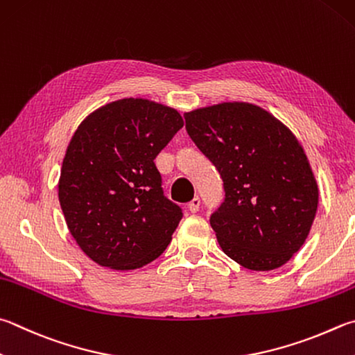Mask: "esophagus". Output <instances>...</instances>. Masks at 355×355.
<instances>
[{
    "mask_svg": "<svg viewBox=\"0 0 355 355\" xmlns=\"http://www.w3.org/2000/svg\"><path fill=\"white\" fill-rule=\"evenodd\" d=\"M198 208H200V198H198V197H194V198H192L191 202L188 203V209H189L191 212H197Z\"/></svg>",
    "mask_w": 355,
    "mask_h": 355,
    "instance_id": "esophagus-1",
    "label": "esophagus"
}]
</instances>
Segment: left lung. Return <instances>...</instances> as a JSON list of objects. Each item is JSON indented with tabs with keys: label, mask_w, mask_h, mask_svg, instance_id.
Wrapping results in <instances>:
<instances>
[{
	"label": "left lung",
	"mask_w": 355,
	"mask_h": 355,
	"mask_svg": "<svg viewBox=\"0 0 355 355\" xmlns=\"http://www.w3.org/2000/svg\"><path fill=\"white\" fill-rule=\"evenodd\" d=\"M184 119L223 180L225 200L209 218L223 253L256 272L284 266L306 242L318 208V184L300 141L248 102L197 108Z\"/></svg>",
	"instance_id": "1"
}]
</instances>
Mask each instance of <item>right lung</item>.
Here are the masks:
<instances>
[{"instance_id": "1", "label": "right lung", "mask_w": 355, "mask_h": 355, "mask_svg": "<svg viewBox=\"0 0 355 355\" xmlns=\"http://www.w3.org/2000/svg\"><path fill=\"white\" fill-rule=\"evenodd\" d=\"M175 108L125 98L88 114L63 158L59 202L71 236L89 259L113 270L155 261L182 220L153 159L180 128Z\"/></svg>"}]
</instances>
